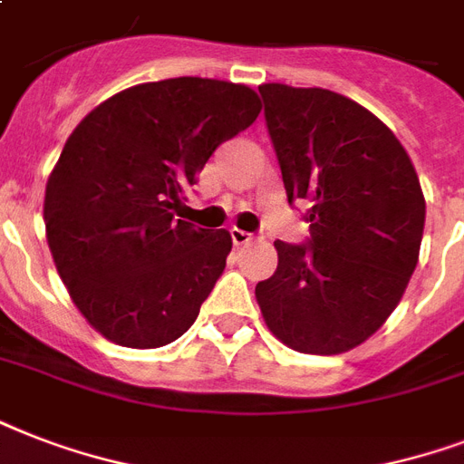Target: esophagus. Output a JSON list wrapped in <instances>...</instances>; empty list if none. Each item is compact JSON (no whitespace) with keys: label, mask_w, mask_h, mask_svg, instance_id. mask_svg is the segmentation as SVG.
Wrapping results in <instances>:
<instances>
[{"label":"esophagus","mask_w":464,"mask_h":464,"mask_svg":"<svg viewBox=\"0 0 464 464\" xmlns=\"http://www.w3.org/2000/svg\"><path fill=\"white\" fill-rule=\"evenodd\" d=\"M231 238H233V243H236V246H247V243H250L255 236H253V233H247V231H240V228H236V226H233Z\"/></svg>","instance_id":"34e87169"}]
</instances>
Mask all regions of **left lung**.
<instances>
[{
    "label": "left lung",
    "mask_w": 464,
    "mask_h": 464,
    "mask_svg": "<svg viewBox=\"0 0 464 464\" xmlns=\"http://www.w3.org/2000/svg\"><path fill=\"white\" fill-rule=\"evenodd\" d=\"M265 120L289 202H305L310 238L275 240L279 265L255 286L276 339L301 353L366 342L402 298L419 262L426 202L388 125L327 89L262 83Z\"/></svg>",
    "instance_id": "obj_1"
}]
</instances>
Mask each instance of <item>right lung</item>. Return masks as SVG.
Listing matches in <instances>:
<instances>
[{"instance_id":"right-lung-1","label":"right lung","mask_w":464,"mask_h":464,"mask_svg":"<svg viewBox=\"0 0 464 464\" xmlns=\"http://www.w3.org/2000/svg\"><path fill=\"white\" fill-rule=\"evenodd\" d=\"M260 111L250 86L178 76L120 91L69 134L47 178V246L105 339L156 349L195 323L233 240L180 218L185 189Z\"/></svg>"}]
</instances>
